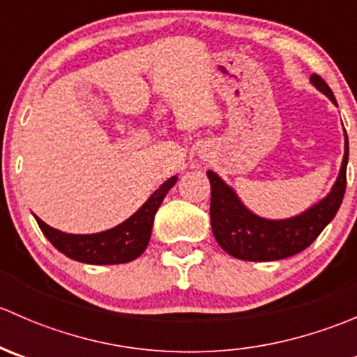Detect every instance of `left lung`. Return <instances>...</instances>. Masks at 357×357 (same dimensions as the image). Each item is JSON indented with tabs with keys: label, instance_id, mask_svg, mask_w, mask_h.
Returning a JSON list of instances; mask_svg holds the SVG:
<instances>
[{
	"label": "left lung",
	"instance_id": "8db88e82",
	"mask_svg": "<svg viewBox=\"0 0 357 357\" xmlns=\"http://www.w3.org/2000/svg\"><path fill=\"white\" fill-rule=\"evenodd\" d=\"M311 84L337 105L332 89L318 74L311 75ZM345 136L344 158L338 178L328 195L302 214L289 219H264L248 211L235 190L226 185L215 172L207 171L211 181V225L215 242L225 252L243 261H278L307 248L337 214L344 200L345 171L349 160V139Z\"/></svg>",
	"mask_w": 357,
	"mask_h": 357
}]
</instances>
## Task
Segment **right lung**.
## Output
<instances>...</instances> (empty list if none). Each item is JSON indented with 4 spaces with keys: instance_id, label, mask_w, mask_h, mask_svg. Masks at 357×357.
I'll return each instance as SVG.
<instances>
[{
    "instance_id": "right-lung-1",
    "label": "right lung",
    "mask_w": 357,
    "mask_h": 357,
    "mask_svg": "<svg viewBox=\"0 0 357 357\" xmlns=\"http://www.w3.org/2000/svg\"><path fill=\"white\" fill-rule=\"evenodd\" d=\"M178 176H172L162 183L158 190L150 195V199L135 212L129 219L117 225L115 228L91 235H72L60 229L52 228L34 215L41 228L43 235L52 242L56 250L62 252L74 261L86 264H124L135 261L145 252L152 235L153 218H155L162 200L169 190L176 185Z\"/></svg>"
}]
</instances>
